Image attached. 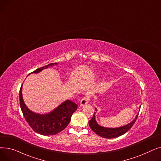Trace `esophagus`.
<instances>
[{"label":"esophagus","mask_w":161,"mask_h":161,"mask_svg":"<svg viewBox=\"0 0 161 161\" xmlns=\"http://www.w3.org/2000/svg\"><path fill=\"white\" fill-rule=\"evenodd\" d=\"M89 99H90V95H86L85 97H84L81 100L80 103V106H84V105H86V104L88 103Z\"/></svg>","instance_id":"obj_1"}]
</instances>
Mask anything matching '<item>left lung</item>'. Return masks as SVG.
<instances>
[{
    "instance_id": "obj_1",
    "label": "left lung",
    "mask_w": 161,
    "mask_h": 161,
    "mask_svg": "<svg viewBox=\"0 0 161 161\" xmlns=\"http://www.w3.org/2000/svg\"><path fill=\"white\" fill-rule=\"evenodd\" d=\"M141 107V106H140ZM97 110V109H95ZM138 114L136 115L135 119L129 123V124L126 125L125 126H121V127H118V128H106L104 127V126H102L99 125L97 122L96 121L95 119V112L93 114V116H92V119L89 121V125L91 129L92 130V131H94L97 134H98V136L105 138H114L119 137L121 135L124 134L127 132L132 126L134 125L135 121H136L137 117H138Z\"/></svg>"
}]
</instances>
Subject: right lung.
<instances>
[{"mask_svg": "<svg viewBox=\"0 0 161 161\" xmlns=\"http://www.w3.org/2000/svg\"><path fill=\"white\" fill-rule=\"evenodd\" d=\"M54 64H57V63L49 64L39 68L31 73H38L45 69H47L49 66H52ZM22 86L19 90L20 107L25 120L32 130L44 136L55 135L63 130L69 124L73 113L78 108V105L72 101L67 100L48 114L34 113L24 103L22 96Z\"/></svg>", "mask_w": 161, "mask_h": 161, "instance_id": "obj_1", "label": "right lung"}]
</instances>
